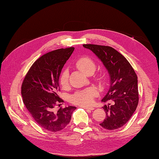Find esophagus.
<instances>
[{
	"mask_svg": "<svg viewBox=\"0 0 159 159\" xmlns=\"http://www.w3.org/2000/svg\"><path fill=\"white\" fill-rule=\"evenodd\" d=\"M80 107H83L84 109H87V110H93L94 108L93 107H85V106H80Z\"/></svg>",
	"mask_w": 159,
	"mask_h": 159,
	"instance_id": "34e87169",
	"label": "esophagus"
}]
</instances>
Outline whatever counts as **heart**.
I'll return each instance as SVG.
<instances>
[{"instance_id": "obj_1", "label": "heart", "mask_w": 159, "mask_h": 159, "mask_svg": "<svg viewBox=\"0 0 159 159\" xmlns=\"http://www.w3.org/2000/svg\"><path fill=\"white\" fill-rule=\"evenodd\" d=\"M76 66L80 71L84 74H92L96 69V63L94 61L89 57H82L76 62ZM97 81L102 83L104 80V74L100 73L96 76ZM69 80V72L67 69H65L62 71L60 76V84L63 87H66L68 85ZM98 95L97 89L93 87L87 89L86 90L79 92L74 93L71 96L70 100L72 103L79 104L80 106H89L93 102L94 98Z\"/></svg>"}]
</instances>
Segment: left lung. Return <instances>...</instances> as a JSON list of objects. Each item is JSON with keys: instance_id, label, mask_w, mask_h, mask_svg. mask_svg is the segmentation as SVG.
I'll return each mask as SVG.
<instances>
[{"instance_id": "8db88e82", "label": "left lung", "mask_w": 159, "mask_h": 159, "mask_svg": "<svg viewBox=\"0 0 159 159\" xmlns=\"http://www.w3.org/2000/svg\"><path fill=\"white\" fill-rule=\"evenodd\" d=\"M101 60L110 76V88L102 99L109 102L102 108L106 117L100 125L104 129L116 130L126 124L139 102L137 76L125 57L112 47L83 44Z\"/></svg>"}]
</instances>
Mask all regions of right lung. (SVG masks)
Here are the masks:
<instances>
[{"mask_svg": "<svg viewBox=\"0 0 159 159\" xmlns=\"http://www.w3.org/2000/svg\"><path fill=\"white\" fill-rule=\"evenodd\" d=\"M74 50L60 48L45 54L33 64L23 80L21 93L23 102L35 122L51 132L64 129L70 123L76 108L61 105L59 79L63 67Z\"/></svg>", "mask_w": 159, "mask_h": 159, "instance_id": "right-lung-1", "label": "right lung"}]
</instances>
